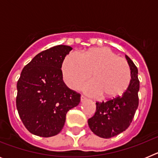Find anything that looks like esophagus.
Instances as JSON below:
<instances>
[{"label":"esophagus","mask_w":158,"mask_h":158,"mask_svg":"<svg viewBox=\"0 0 158 158\" xmlns=\"http://www.w3.org/2000/svg\"><path fill=\"white\" fill-rule=\"evenodd\" d=\"M85 100H87V98H86L85 96H83V95H82V96H81V101L84 102V101H85Z\"/></svg>","instance_id":"esophagus-1"}]
</instances>
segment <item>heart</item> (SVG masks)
<instances>
[{
  "label": "heart",
  "instance_id": "b5f03b06",
  "mask_svg": "<svg viewBox=\"0 0 158 158\" xmlns=\"http://www.w3.org/2000/svg\"><path fill=\"white\" fill-rule=\"evenodd\" d=\"M62 69L65 84L73 89H77L92 73L93 81L84 87V91L92 96L102 93L107 98L120 96L131 80L128 62L108 47H94L82 54L71 53L65 57Z\"/></svg>",
  "mask_w": 158,
  "mask_h": 158
}]
</instances>
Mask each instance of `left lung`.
Listing matches in <instances>:
<instances>
[{
    "mask_svg": "<svg viewBox=\"0 0 158 158\" xmlns=\"http://www.w3.org/2000/svg\"><path fill=\"white\" fill-rule=\"evenodd\" d=\"M126 58L131 72V80L128 89L121 96L106 102H96V112L88 120L91 131L103 139H110L126 131L133 120L139 107L138 69L127 55Z\"/></svg>",
    "mask_w": 158,
    "mask_h": 158,
    "instance_id": "8db88e82",
    "label": "left lung"
}]
</instances>
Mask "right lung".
<instances>
[{"label": "right lung", "instance_id": "obj_1", "mask_svg": "<svg viewBox=\"0 0 158 158\" xmlns=\"http://www.w3.org/2000/svg\"><path fill=\"white\" fill-rule=\"evenodd\" d=\"M72 49L66 45L47 49L22 70L16 85V107L23 125L33 135L44 138L58 135L67 111L80 103L81 95L62 80V62Z\"/></svg>", "mask_w": 158, "mask_h": 158}]
</instances>
